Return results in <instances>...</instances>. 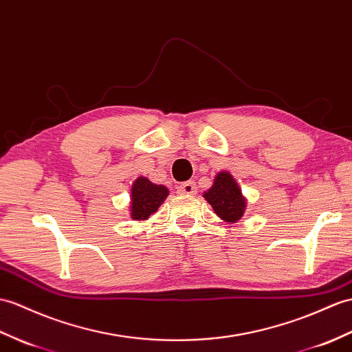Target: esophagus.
Wrapping results in <instances>:
<instances>
[{
	"mask_svg": "<svg viewBox=\"0 0 352 352\" xmlns=\"http://www.w3.org/2000/svg\"><path fill=\"white\" fill-rule=\"evenodd\" d=\"M178 193L182 195H195L196 193V184L193 182H186L178 186Z\"/></svg>",
	"mask_w": 352,
	"mask_h": 352,
	"instance_id": "34e87169",
	"label": "esophagus"
}]
</instances>
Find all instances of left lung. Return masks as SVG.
Wrapping results in <instances>:
<instances>
[{
	"instance_id": "8db88e82",
	"label": "left lung",
	"mask_w": 352,
	"mask_h": 352,
	"mask_svg": "<svg viewBox=\"0 0 352 352\" xmlns=\"http://www.w3.org/2000/svg\"><path fill=\"white\" fill-rule=\"evenodd\" d=\"M202 196L223 222L236 223L246 213L248 199L244 198L241 187L234 175L228 170L217 173L213 184Z\"/></svg>"
}]
</instances>
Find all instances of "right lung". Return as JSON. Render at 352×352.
<instances>
[{
    "mask_svg": "<svg viewBox=\"0 0 352 352\" xmlns=\"http://www.w3.org/2000/svg\"><path fill=\"white\" fill-rule=\"evenodd\" d=\"M169 189L166 186L154 184L146 177H138L130 189L129 211L132 220L144 222L156 213L159 207L168 198Z\"/></svg>",
    "mask_w": 352,
    "mask_h": 352,
    "instance_id": "add662e5",
    "label": "right lung"
}]
</instances>
